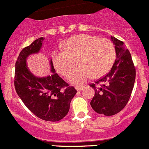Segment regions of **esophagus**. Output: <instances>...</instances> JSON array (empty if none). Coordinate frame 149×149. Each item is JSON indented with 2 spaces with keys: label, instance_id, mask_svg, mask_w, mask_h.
<instances>
[{
  "label": "esophagus",
  "instance_id": "esophagus-1",
  "mask_svg": "<svg viewBox=\"0 0 149 149\" xmlns=\"http://www.w3.org/2000/svg\"><path fill=\"white\" fill-rule=\"evenodd\" d=\"M84 88V86H76L75 89H77V91H81Z\"/></svg>",
  "mask_w": 149,
  "mask_h": 149
}]
</instances>
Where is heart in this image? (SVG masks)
<instances>
[{
    "instance_id": "b5f03b06",
    "label": "heart",
    "mask_w": 149,
    "mask_h": 149,
    "mask_svg": "<svg viewBox=\"0 0 149 149\" xmlns=\"http://www.w3.org/2000/svg\"><path fill=\"white\" fill-rule=\"evenodd\" d=\"M63 49L54 50L53 65L60 74L70 75L77 66H81L69 77L71 82L82 84L93 75L101 77L110 70L116 60V49L109 39L79 34L63 44Z\"/></svg>"
}]
</instances>
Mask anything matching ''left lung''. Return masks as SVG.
<instances>
[{
	"instance_id": "8db88e82",
	"label": "left lung",
	"mask_w": 149,
	"mask_h": 149,
	"mask_svg": "<svg viewBox=\"0 0 149 149\" xmlns=\"http://www.w3.org/2000/svg\"><path fill=\"white\" fill-rule=\"evenodd\" d=\"M111 40L116 54L113 65L106 75L90 84L95 93L90 102L91 107L96 113L104 116L115 115L126 106L136 77L130 51L122 41L114 36H111Z\"/></svg>"
}]
</instances>
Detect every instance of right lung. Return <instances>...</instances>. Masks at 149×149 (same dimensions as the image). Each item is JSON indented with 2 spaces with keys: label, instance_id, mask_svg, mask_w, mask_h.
Listing matches in <instances>:
<instances>
[{
  "label": "right lung",
  "instance_id": "add662e5",
  "mask_svg": "<svg viewBox=\"0 0 149 149\" xmlns=\"http://www.w3.org/2000/svg\"><path fill=\"white\" fill-rule=\"evenodd\" d=\"M44 39L39 38L22 50L15 63L14 85L18 95L34 115L42 120L57 122L68 113L77 90L55 72L52 60L51 75L36 77L29 70L27 58L40 51Z\"/></svg>",
  "mask_w": 149,
  "mask_h": 149
}]
</instances>
